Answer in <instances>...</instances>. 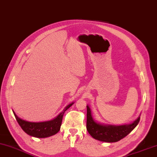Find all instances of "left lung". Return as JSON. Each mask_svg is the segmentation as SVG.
Returning a JSON list of instances; mask_svg holds the SVG:
<instances>
[{
  "mask_svg": "<svg viewBox=\"0 0 157 157\" xmlns=\"http://www.w3.org/2000/svg\"><path fill=\"white\" fill-rule=\"evenodd\" d=\"M140 116L129 124L114 125L99 123L92 116L91 108L87 105V130L94 139L104 142H117L127 136L140 122Z\"/></svg>",
  "mask_w": 157,
  "mask_h": 157,
  "instance_id": "1",
  "label": "left lung"
}]
</instances>
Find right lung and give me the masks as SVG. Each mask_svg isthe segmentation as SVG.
<instances>
[{
    "mask_svg": "<svg viewBox=\"0 0 157 157\" xmlns=\"http://www.w3.org/2000/svg\"><path fill=\"white\" fill-rule=\"evenodd\" d=\"M75 102H72L71 104L66 105L62 113H60L53 119L43 121V122H30L25 121L17 116L13 110V112L17 123L25 133L37 138H44L55 135L59 132L62 124L63 114Z\"/></svg>",
    "mask_w": 157,
    "mask_h": 157,
    "instance_id": "1",
    "label": "right lung"
}]
</instances>
